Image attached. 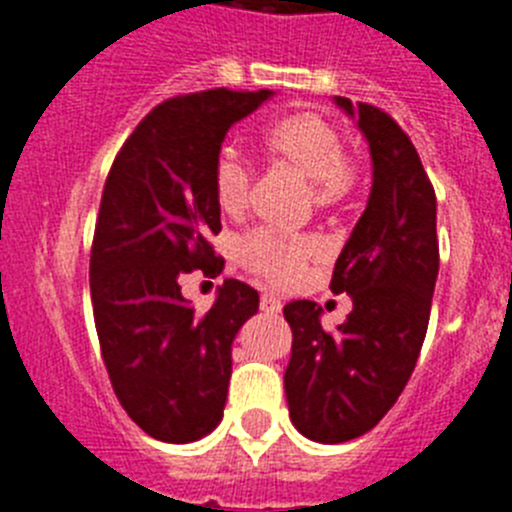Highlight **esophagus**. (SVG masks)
<instances>
[{
    "mask_svg": "<svg viewBox=\"0 0 512 512\" xmlns=\"http://www.w3.org/2000/svg\"><path fill=\"white\" fill-rule=\"evenodd\" d=\"M261 310L279 312L282 310V300H279L277 295H271V292H264V295H261Z\"/></svg>",
    "mask_w": 512,
    "mask_h": 512,
    "instance_id": "esophagus-1",
    "label": "esophagus"
}]
</instances>
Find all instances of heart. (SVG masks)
<instances>
[{
    "instance_id": "obj_1",
    "label": "heart",
    "mask_w": 512,
    "mask_h": 512,
    "mask_svg": "<svg viewBox=\"0 0 512 512\" xmlns=\"http://www.w3.org/2000/svg\"><path fill=\"white\" fill-rule=\"evenodd\" d=\"M261 148L277 164L287 166L307 179L312 205L336 210L346 205L359 184V166L343 151V135L330 120L312 110L289 112L269 122L261 133ZM253 171L246 158L235 151H223L212 166V194L217 210L238 217L248 205ZM323 253L312 235H246L238 243V261L256 277L271 284H292L302 277L305 266Z\"/></svg>"
}]
</instances>
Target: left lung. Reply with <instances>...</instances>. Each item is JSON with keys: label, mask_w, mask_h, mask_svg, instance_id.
Returning <instances> with one entry per match:
<instances>
[{"label": "left lung", "mask_w": 512, "mask_h": 512, "mask_svg": "<svg viewBox=\"0 0 512 512\" xmlns=\"http://www.w3.org/2000/svg\"><path fill=\"white\" fill-rule=\"evenodd\" d=\"M336 104L356 117L372 153V194L330 279V292H346L354 310L328 333L315 302L284 307L289 418L320 443L364 436L395 405L425 341L438 277L436 192L418 151L374 104Z\"/></svg>", "instance_id": "left-lung-1"}]
</instances>
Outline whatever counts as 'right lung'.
Returning a JSON list of instances; mask_svg holds the SVG:
<instances>
[{"instance_id":"add662e5","label":"right lung","mask_w":512,"mask_h":512,"mask_svg":"<svg viewBox=\"0 0 512 512\" xmlns=\"http://www.w3.org/2000/svg\"><path fill=\"white\" fill-rule=\"evenodd\" d=\"M274 92L184 94L153 107L115 156L89 261L94 325L112 390L125 413L166 443H189L223 420L233 338L259 310V292L225 279L205 315L179 277L220 274L212 251L220 210L212 166L230 125Z\"/></svg>"}]
</instances>
